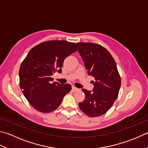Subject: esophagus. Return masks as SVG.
<instances>
[{"label":"esophagus","instance_id":"34e87169","mask_svg":"<svg viewBox=\"0 0 148 148\" xmlns=\"http://www.w3.org/2000/svg\"><path fill=\"white\" fill-rule=\"evenodd\" d=\"M79 90V89L77 88L76 87H75V86H72V91H77Z\"/></svg>","mask_w":148,"mask_h":148}]
</instances>
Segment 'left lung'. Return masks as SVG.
<instances>
[{
    "label": "left lung",
    "instance_id": "8db88e82",
    "mask_svg": "<svg viewBox=\"0 0 148 148\" xmlns=\"http://www.w3.org/2000/svg\"><path fill=\"white\" fill-rule=\"evenodd\" d=\"M77 45L88 74L95 80L93 92L82 89L85 99L79 106L86 115L97 117L106 113L117 98L121 76L115 60L104 47L92 42H78Z\"/></svg>",
    "mask_w": 148,
    "mask_h": 148
}]
</instances>
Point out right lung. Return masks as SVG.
Segmentation results:
<instances>
[{
  "instance_id": "obj_1",
  "label": "right lung",
  "mask_w": 148,
  "mask_h": 148,
  "mask_svg": "<svg viewBox=\"0 0 148 148\" xmlns=\"http://www.w3.org/2000/svg\"><path fill=\"white\" fill-rule=\"evenodd\" d=\"M74 42L66 40L43 42L30 50L19 69L20 87L27 101L42 113H49L60 105L71 90L69 84L51 82L56 71L62 72L64 60L77 51Z\"/></svg>"
}]
</instances>
